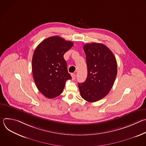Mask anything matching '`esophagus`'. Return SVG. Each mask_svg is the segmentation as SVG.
I'll return each instance as SVG.
<instances>
[{"label":"esophagus","mask_w":146,"mask_h":146,"mask_svg":"<svg viewBox=\"0 0 146 146\" xmlns=\"http://www.w3.org/2000/svg\"><path fill=\"white\" fill-rule=\"evenodd\" d=\"M71 76H72V80H74L75 78H76V74H74V73H72V74H71Z\"/></svg>","instance_id":"34e87169"}]
</instances>
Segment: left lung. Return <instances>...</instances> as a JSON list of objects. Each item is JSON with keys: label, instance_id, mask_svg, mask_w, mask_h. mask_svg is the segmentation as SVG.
<instances>
[{"label": "left lung", "instance_id": "8db88e82", "mask_svg": "<svg viewBox=\"0 0 146 146\" xmlns=\"http://www.w3.org/2000/svg\"><path fill=\"white\" fill-rule=\"evenodd\" d=\"M86 55L87 77L78 86L81 97L89 102L105 97L114 83L117 64L111 51L102 43H92L83 46Z\"/></svg>", "mask_w": 146, "mask_h": 146}]
</instances>
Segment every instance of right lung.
<instances>
[{
	"mask_svg": "<svg viewBox=\"0 0 146 146\" xmlns=\"http://www.w3.org/2000/svg\"><path fill=\"white\" fill-rule=\"evenodd\" d=\"M73 46L72 41L55 36L41 41L34 51L32 68L35 84L49 99L59 96L66 81L72 79L64 55Z\"/></svg>",
	"mask_w": 146,
	"mask_h": 146,
	"instance_id": "add662e5",
	"label": "right lung"
}]
</instances>
